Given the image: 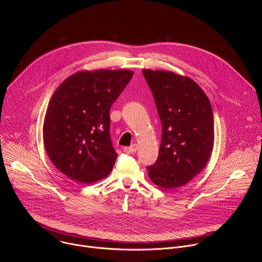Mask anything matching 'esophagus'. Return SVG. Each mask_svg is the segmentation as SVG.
Wrapping results in <instances>:
<instances>
[{
    "label": "esophagus",
    "instance_id": "34e87169",
    "mask_svg": "<svg viewBox=\"0 0 262 262\" xmlns=\"http://www.w3.org/2000/svg\"><path fill=\"white\" fill-rule=\"evenodd\" d=\"M137 150H138L137 144H134V145L129 146V147H124V148H123V151H124L125 154H134V152H136Z\"/></svg>",
    "mask_w": 262,
    "mask_h": 262
}]
</instances>
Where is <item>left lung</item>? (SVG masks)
<instances>
[{
	"label": "left lung",
	"mask_w": 262,
	"mask_h": 262,
	"mask_svg": "<svg viewBox=\"0 0 262 262\" xmlns=\"http://www.w3.org/2000/svg\"><path fill=\"white\" fill-rule=\"evenodd\" d=\"M162 122L157 162L149 178L164 189L188 183L207 164L213 147V115L208 97L191 79L171 71L144 69Z\"/></svg>",
	"instance_id": "1"
}]
</instances>
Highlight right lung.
Instances as JSON below:
<instances>
[{
  "instance_id": "right-lung-1",
  "label": "right lung",
  "mask_w": 262,
  "mask_h": 262,
  "mask_svg": "<svg viewBox=\"0 0 262 262\" xmlns=\"http://www.w3.org/2000/svg\"><path fill=\"white\" fill-rule=\"evenodd\" d=\"M130 70L80 71L53 94L43 143L55 167L81 183L106 177L117 152L110 135V108L133 78Z\"/></svg>"
}]
</instances>
